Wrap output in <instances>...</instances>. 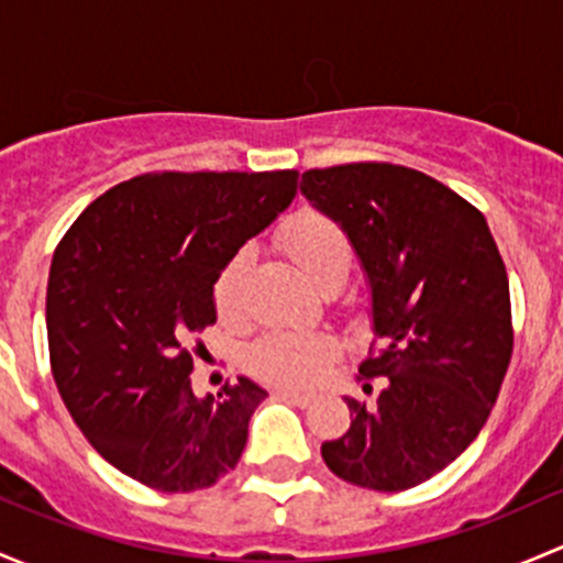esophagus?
<instances>
[{
  "mask_svg": "<svg viewBox=\"0 0 563 563\" xmlns=\"http://www.w3.org/2000/svg\"><path fill=\"white\" fill-rule=\"evenodd\" d=\"M277 395L286 397V400H294L297 406H310L313 402V395H308V391H297V389H277Z\"/></svg>",
  "mask_w": 563,
  "mask_h": 563,
  "instance_id": "obj_1",
  "label": "esophagus"
}]
</instances>
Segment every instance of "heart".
<instances>
[{
    "label": "heart",
    "mask_w": 563,
    "mask_h": 563,
    "mask_svg": "<svg viewBox=\"0 0 563 563\" xmlns=\"http://www.w3.org/2000/svg\"><path fill=\"white\" fill-rule=\"evenodd\" d=\"M288 255L302 269V275L321 291L327 283L343 280L351 269V242L345 231L327 214L305 209L288 223ZM253 255L240 250L214 280V308L223 318L234 321L242 313V297L250 275ZM334 343L321 332H269L255 340L250 349V367L266 382L283 387H310L323 367L334 360Z\"/></svg>",
    "instance_id": "heart-1"
}]
</instances>
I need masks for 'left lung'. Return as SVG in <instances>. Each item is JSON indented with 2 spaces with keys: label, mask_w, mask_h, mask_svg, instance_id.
Segmentation results:
<instances>
[{
  "label": "left lung",
  "mask_w": 563,
  "mask_h": 563,
  "mask_svg": "<svg viewBox=\"0 0 563 563\" xmlns=\"http://www.w3.org/2000/svg\"><path fill=\"white\" fill-rule=\"evenodd\" d=\"M302 196L349 236L382 349L376 406L343 397L351 428L323 441L332 474L378 493L444 471L485 428L512 356V310L487 220L433 176L389 163L302 174Z\"/></svg>",
  "instance_id": "left-lung-1"
}]
</instances>
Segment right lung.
Returning <instances> with one entry per match:
<instances>
[{
    "instance_id": "obj_1",
    "label": "right lung",
    "mask_w": 563,
    "mask_h": 563,
    "mask_svg": "<svg viewBox=\"0 0 563 563\" xmlns=\"http://www.w3.org/2000/svg\"><path fill=\"white\" fill-rule=\"evenodd\" d=\"M297 172L144 174L89 203L51 261V371L89 444L163 493L240 463L266 389L196 395L187 340L214 323V280L297 196Z\"/></svg>"
}]
</instances>
